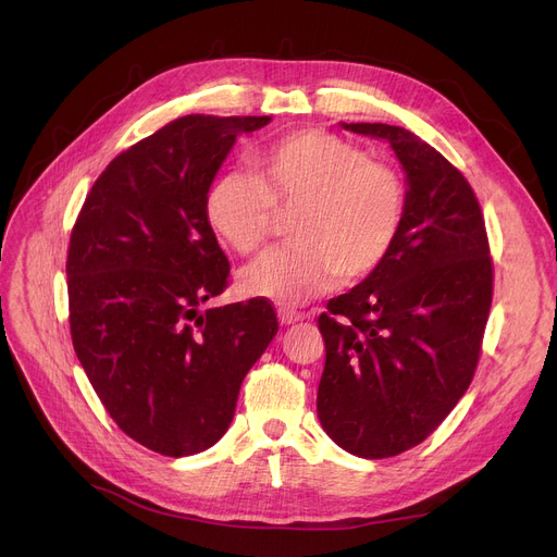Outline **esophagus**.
Listing matches in <instances>:
<instances>
[{
  "mask_svg": "<svg viewBox=\"0 0 557 557\" xmlns=\"http://www.w3.org/2000/svg\"><path fill=\"white\" fill-rule=\"evenodd\" d=\"M280 315V323L282 325H294V323H300V320H305V313L302 311H296V309H288V307H282L277 311Z\"/></svg>",
  "mask_w": 557,
  "mask_h": 557,
  "instance_id": "1",
  "label": "esophagus"
}]
</instances>
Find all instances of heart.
<instances>
[{
  "label": "heart",
  "mask_w": 557,
  "mask_h": 557,
  "mask_svg": "<svg viewBox=\"0 0 557 557\" xmlns=\"http://www.w3.org/2000/svg\"><path fill=\"white\" fill-rule=\"evenodd\" d=\"M248 171L214 178L205 219L237 255L259 252L288 221V248L261 257L242 275L244 294L302 305L372 275L393 252L406 221L399 171L325 131L290 133L248 160Z\"/></svg>",
  "instance_id": "b5f03b06"
}]
</instances>
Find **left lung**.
<instances>
[{
    "mask_svg": "<svg viewBox=\"0 0 557 557\" xmlns=\"http://www.w3.org/2000/svg\"><path fill=\"white\" fill-rule=\"evenodd\" d=\"M343 126L391 141L408 183L388 259L318 315L320 424L345 451L376 460L426 441L470 388L494 269L479 198L443 153L399 126Z\"/></svg>",
    "mask_w": 557,
    "mask_h": 557,
    "instance_id": "obj_1",
    "label": "left lung"
}]
</instances>
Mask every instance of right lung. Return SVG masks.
Returning a JSON list of instances; mask_svg holds the SVG:
<instances>
[{"label": "right lung", "instance_id": "right-lung-1", "mask_svg": "<svg viewBox=\"0 0 557 557\" xmlns=\"http://www.w3.org/2000/svg\"><path fill=\"white\" fill-rule=\"evenodd\" d=\"M269 122H169L103 169L72 227L74 352L116 426L162 456H191L219 441L244 376L280 327L267 298L198 311L230 284L205 191L237 135Z\"/></svg>", "mask_w": 557, "mask_h": 557}]
</instances>
